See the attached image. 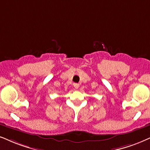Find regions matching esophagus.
Wrapping results in <instances>:
<instances>
[{"label": "esophagus", "mask_w": 150, "mask_h": 150, "mask_svg": "<svg viewBox=\"0 0 150 150\" xmlns=\"http://www.w3.org/2000/svg\"><path fill=\"white\" fill-rule=\"evenodd\" d=\"M73 86H74V87H75V88H78L79 86V84H77V83H74Z\"/></svg>", "instance_id": "obj_1"}]
</instances>
